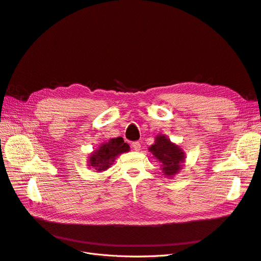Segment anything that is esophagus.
<instances>
[{
	"label": "esophagus",
	"mask_w": 261,
	"mask_h": 261,
	"mask_svg": "<svg viewBox=\"0 0 261 261\" xmlns=\"http://www.w3.org/2000/svg\"><path fill=\"white\" fill-rule=\"evenodd\" d=\"M132 147L134 148L135 151H140V143H138V141H134L132 144Z\"/></svg>",
	"instance_id": "esophagus-1"
}]
</instances>
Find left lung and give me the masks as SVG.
Instances as JSON below:
<instances>
[{
  "label": "left lung",
  "instance_id": "1",
  "mask_svg": "<svg viewBox=\"0 0 261 261\" xmlns=\"http://www.w3.org/2000/svg\"><path fill=\"white\" fill-rule=\"evenodd\" d=\"M149 152L152 158L160 163L163 175L172 178L184 168L185 151L175 143L172 141L163 134L155 136L154 144L149 147Z\"/></svg>",
  "mask_w": 261,
  "mask_h": 261
}]
</instances>
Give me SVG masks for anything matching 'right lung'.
<instances>
[{"instance_id":"add662e5","label":"right lung","mask_w":261,"mask_h":261,"mask_svg":"<svg viewBox=\"0 0 261 261\" xmlns=\"http://www.w3.org/2000/svg\"><path fill=\"white\" fill-rule=\"evenodd\" d=\"M129 151V145L124 143L122 137L111 138L101 144L88 156V167L96 172H105L115 161L117 155Z\"/></svg>"}]
</instances>
